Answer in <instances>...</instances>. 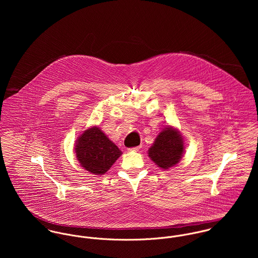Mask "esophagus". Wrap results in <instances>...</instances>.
Here are the masks:
<instances>
[{
    "mask_svg": "<svg viewBox=\"0 0 258 258\" xmlns=\"http://www.w3.org/2000/svg\"><path fill=\"white\" fill-rule=\"evenodd\" d=\"M140 148H141V146H138V147L129 148V149H128V151H138Z\"/></svg>",
    "mask_w": 258,
    "mask_h": 258,
    "instance_id": "34e87169",
    "label": "esophagus"
}]
</instances>
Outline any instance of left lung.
<instances>
[{"mask_svg":"<svg viewBox=\"0 0 258 258\" xmlns=\"http://www.w3.org/2000/svg\"><path fill=\"white\" fill-rule=\"evenodd\" d=\"M183 152L184 141L181 134L175 128L168 127L158 135L148 155L158 167L167 170L180 162Z\"/></svg>","mask_w":258,"mask_h":258,"instance_id":"obj_1","label":"left lung"}]
</instances>
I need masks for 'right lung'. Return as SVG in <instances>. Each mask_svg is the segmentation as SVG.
Listing matches in <instances>:
<instances>
[{
  "label": "right lung",
  "mask_w": 258,
  "mask_h": 258,
  "mask_svg": "<svg viewBox=\"0 0 258 258\" xmlns=\"http://www.w3.org/2000/svg\"><path fill=\"white\" fill-rule=\"evenodd\" d=\"M74 147L80 165L94 175L105 174L122 154L96 126L85 130Z\"/></svg>",
  "instance_id": "add662e5"
}]
</instances>
